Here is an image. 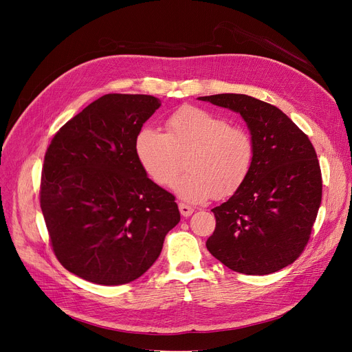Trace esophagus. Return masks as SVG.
I'll return each instance as SVG.
<instances>
[{"mask_svg":"<svg viewBox=\"0 0 352 352\" xmlns=\"http://www.w3.org/2000/svg\"><path fill=\"white\" fill-rule=\"evenodd\" d=\"M178 208H179V212H181L182 217H190V215L194 212V208L190 207V206H187V204H184V202H179Z\"/></svg>","mask_w":352,"mask_h":352,"instance_id":"34e87169","label":"esophagus"}]
</instances>
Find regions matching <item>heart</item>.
Wrapping results in <instances>:
<instances>
[{
    "instance_id": "obj_1",
    "label": "heart",
    "mask_w": 352,
    "mask_h": 352,
    "mask_svg": "<svg viewBox=\"0 0 352 352\" xmlns=\"http://www.w3.org/2000/svg\"><path fill=\"white\" fill-rule=\"evenodd\" d=\"M135 154L161 187L173 186L186 158L188 173L177 181L175 192L182 199L199 202L211 195H230L241 186L251 170L254 145L244 129L187 105L165 121V133L142 128L135 138Z\"/></svg>"
}]
</instances>
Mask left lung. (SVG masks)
Instances as JSON below:
<instances>
[{
	"label": "left lung",
	"mask_w": 352,
	"mask_h": 352,
	"mask_svg": "<svg viewBox=\"0 0 352 352\" xmlns=\"http://www.w3.org/2000/svg\"><path fill=\"white\" fill-rule=\"evenodd\" d=\"M245 121L254 145L251 170L236 191L212 208L208 251L232 271L267 275L292 264L307 245L322 197L317 154L280 108L245 94L199 97Z\"/></svg>",
	"instance_id": "left-lung-1"
}]
</instances>
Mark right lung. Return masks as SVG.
Wrapping results in <instances>:
<instances>
[{
	"mask_svg": "<svg viewBox=\"0 0 352 352\" xmlns=\"http://www.w3.org/2000/svg\"><path fill=\"white\" fill-rule=\"evenodd\" d=\"M161 101L107 94L54 135L44 158L41 210L65 270L100 285L131 283L179 223L175 197L146 177L135 138Z\"/></svg>",
	"mask_w": 352,
	"mask_h": 352,
	"instance_id": "add662e5",
	"label": "right lung"
}]
</instances>
